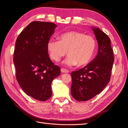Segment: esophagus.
<instances>
[{
    "instance_id": "obj_1",
    "label": "esophagus",
    "mask_w": 128,
    "mask_h": 128,
    "mask_svg": "<svg viewBox=\"0 0 128 128\" xmlns=\"http://www.w3.org/2000/svg\"><path fill=\"white\" fill-rule=\"evenodd\" d=\"M61 72H63V73H68L69 72L67 69H66L64 68H61Z\"/></svg>"
}]
</instances>
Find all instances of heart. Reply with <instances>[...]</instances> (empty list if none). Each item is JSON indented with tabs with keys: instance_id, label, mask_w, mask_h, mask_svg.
<instances>
[{
	"instance_id": "1",
	"label": "heart",
	"mask_w": 128,
	"mask_h": 128,
	"mask_svg": "<svg viewBox=\"0 0 128 128\" xmlns=\"http://www.w3.org/2000/svg\"><path fill=\"white\" fill-rule=\"evenodd\" d=\"M59 40H50L47 49L50 58L59 61L67 53L69 56L63 64L68 67H83L88 64L94 56L96 48L95 38L84 33L72 31L62 34Z\"/></svg>"
}]
</instances>
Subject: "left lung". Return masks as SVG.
Returning <instances> with one entry per match:
<instances>
[{
    "mask_svg": "<svg viewBox=\"0 0 128 128\" xmlns=\"http://www.w3.org/2000/svg\"><path fill=\"white\" fill-rule=\"evenodd\" d=\"M92 28L98 44L97 55L84 68L71 74V94L79 102L87 101L102 92L110 82L114 61L110 38L98 28Z\"/></svg>",
    "mask_w": 128,
    "mask_h": 128,
    "instance_id": "left-lung-1",
    "label": "left lung"
}]
</instances>
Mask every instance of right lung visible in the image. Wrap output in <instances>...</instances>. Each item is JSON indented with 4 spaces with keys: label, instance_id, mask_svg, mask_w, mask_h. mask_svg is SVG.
<instances>
[{
    "label": "right lung",
    "instance_id": "right-lung-1",
    "mask_svg": "<svg viewBox=\"0 0 128 128\" xmlns=\"http://www.w3.org/2000/svg\"><path fill=\"white\" fill-rule=\"evenodd\" d=\"M56 26L51 22H32L15 42L13 62L18 82L27 95L40 101L51 97L52 80L61 73L60 67L50 60L47 49Z\"/></svg>",
    "mask_w": 128,
    "mask_h": 128
}]
</instances>
